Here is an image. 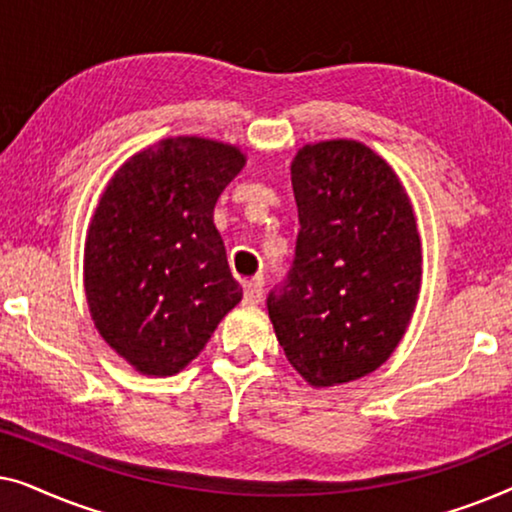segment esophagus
<instances>
[{
	"instance_id": "esophagus-1",
	"label": "esophagus",
	"mask_w": 512,
	"mask_h": 512,
	"mask_svg": "<svg viewBox=\"0 0 512 512\" xmlns=\"http://www.w3.org/2000/svg\"><path fill=\"white\" fill-rule=\"evenodd\" d=\"M263 300V282L261 279H251V282L244 284V303L258 305Z\"/></svg>"
}]
</instances>
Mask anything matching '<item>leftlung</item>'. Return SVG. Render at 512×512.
I'll return each mask as SVG.
<instances>
[{
  "label": "left lung",
  "mask_w": 512,
  "mask_h": 512,
  "mask_svg": "<svg viewBox=\"0 0 512 512\" xmlns=\"http://www.w3.org/2000/svg\"><path fill=\"white\" fill-rule=\"evenodd\" d=\"M296 258L268 296L286 359L312 387L373 373L405 335L422 242L401 179L354 139L305 144L291 163Z\"/></svg>",
  "instance_id": "8db88e82"
}]
</instances>
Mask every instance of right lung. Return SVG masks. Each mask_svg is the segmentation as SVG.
I'll return each instance as SVG.
<instances>
[{"mask_svg": "<svg viewBox=\"0 0 512 512\" xmlns=\"http://www.w3.org/2000/svg\"><path fill=\"white\" fill-rule=\"evenodd\" d=\"M244 163L237 146L167 137L125 160L104 188L83 286L104 342L142 375L184 370L242 300L214 205Z\"/></svg>", "mask_w": 512, "mask_h": 512, "instance_id": "1", "label": "right lung"}]
</instances>
